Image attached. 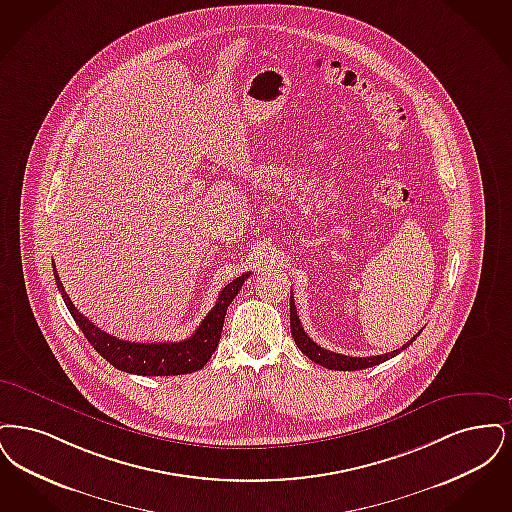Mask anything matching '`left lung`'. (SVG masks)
Wrapping results in <instances>:
<instances>
[{"label":"left lung","instance_id":"1","mask_svg":"<svg viewBox=\"0 0 512 512\" xmlns=\"http://www.w3.org/2000/svg\"><path fill=\"white\" fill-rule=\"evenodd\" d=\"M290 333H292L296 346L300 348V352L310 357L313 363H319V365H323L327 369H333V371H359V369H367V367L378 365V363H382V361H386L390 357L398 356L401 350H405V348H409V344H413V340L421 334V331H419L417 336H413L409 342H405L400 350H394V352H388V354H382V356H342V354H336V352H331V350H325V348L317 346L312 338L306 334L300 319H298L294 298L290 296Z\"/></svg>","mask_w":512,"mask_h":512}]
</instances>
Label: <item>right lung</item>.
<instances>
[{"label":"right lung","instance_id":"obj_1","mask_svg":"<svg viewBox=\"0 0 512 512\" xmlns=\"http://www.w3.org/2000/svg\"><path fill=\"white\" fill-rule=\"evenodd\" d=\"M53 275L57 281V289L67 304L68 312L99 356L105 357L111 365L124 373L143 375V377H170V375H185V373L199 371L208 363V359L218 348L225 312L233 302V298L239 294L250 273L237 277L220 292L216 306L202 319L199 329L189 338L181 342H156V344L120 340L95 327L86 315H82L74 308L72 300L68 298L65 287L57 275L55 262H53Z\"/></svg>","mask_w":512,"mask_h":512}]
</instances>
